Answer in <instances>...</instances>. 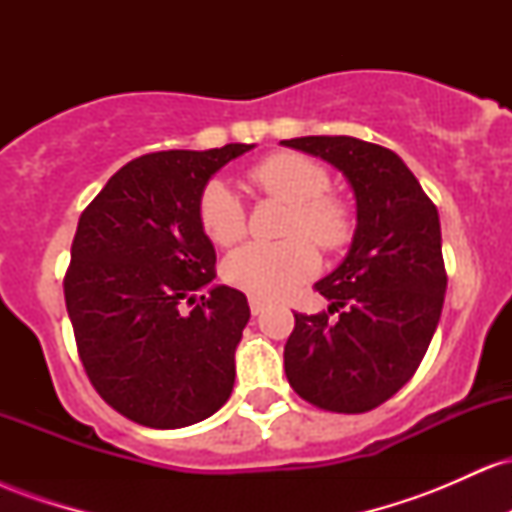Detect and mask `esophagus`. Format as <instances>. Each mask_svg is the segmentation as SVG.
I'll use <instances>...</instances> for the list:
<instances>
[{
  "mask_svg": "<svg viewBox=\"0 0 512 512\" xmlns=\"http://www.w3.org/2000/svg\"><path fill=\"white\" fill-rule=\"evenodd\" d=\"M248 303H250V313L252 315H260L262 310L267 308V301H262V298H257V296H250Z\"/></svg>",
  "mask_w": 512,
  "mask_h": 512,
  "instance_id": "esophagus-1",
  "label": "esophagus"
}]
</instances>
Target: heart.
<instances>
[{"label": "heart", "instance_id": "b5f03b06", "mask_svg": "<svg viewBox=\"0 0 512 512\" xmlns=\"http://www.w3.org/2000/svg\"><path fill=\"white\" fill-rule=\"evenodd\" d=\"M248 178L267 197L289 204L281 228L286 240L236 250L223 262V279L257 298L289 296L320 267L315 244L325 252H337L349 243L354 236V209L327 192L332 178L322 163L291 151L267 156L250 168ZM197 216L204 236L219 248H231L245 236L243 204L219 180L204 185Z\"/></svg>", "mask_w": 512, "mask_h": 512}]
</instances>
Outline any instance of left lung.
I'll return each instance as SVG.
<instances>
[{
	"mask_svg": "<svg viewBox=\"0 0 512 512\" xmlns=\"http://www.w3.org/2000/svg\"><path fill=\"white\" fill-rule=\"evenodd\" d=\"M330 161L356 195V233L344 262L317 281L322 313H293L286 378L317 409L363 414L411 380L445 301L438 209L395 151L354 137L281 142Z\"/></svg>",
	"mask_w": 512,
	"mask_h": 512,
	"instance_id": "obj_1",
	"label": "left lung"
}]
</instances>
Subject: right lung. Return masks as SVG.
Segmentation results:
<instances>
[{"mask_svg": "<svg viewBox=\"0 0 512 512\" xmlns=\"http://www.w3.org/2000/svg\"><path fill=\"white\" fill-rule=\"evenodd\" d=\"M250 144L156 151L122 166L84 209L64 274L76 351L96 392L129 421L182 428L231 397L245 293L214 286L197 202Z\"/></svg>", "mask_w": 512, "mask_h": 512, "instance_id": "add662e5", "label": "right lung"}]
</instances>
